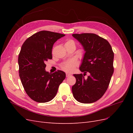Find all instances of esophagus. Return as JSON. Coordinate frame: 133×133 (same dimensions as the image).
I'll use <instances>...</instances> for the list:
<instances>
[{
	"mask_svg": "<svg viewBox=\"0 0 133 133\" xmlns=\"http://www.w3.org/2000/svg\"><path fill=\"white\" fill-rule=\"evenodd\" d=\"M71 75L70 74H69V73H66V77H68V76H71Z\"/></svg>",
	"mask_w": 133,
	"mask_h": 133,
	"instance_id": "obj_1",
	"label": "esophagus"
}]
</instances>
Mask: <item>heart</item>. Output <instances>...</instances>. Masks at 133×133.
Returning <instances> with one entry per match:
<instances>
[{"label":"heart","mask_w":133,"mask_h":133,"mask_svg":"<svg viewBox=\"0 0 133 133\" xmlns=\"http://www.w3.org/2000/svg\"><path fill=\"white\" fill-rule=\"evenodd\" d=\"M65 45H73L75 47V43L74 41L71 39L68 40L66 42ZM78 65V62L75 59H71L67 62L63 63L61 65V68L66 72L71 73L74 70L75 67Z\"/></svg>","instance_id":"obj_1"}]
</instances>
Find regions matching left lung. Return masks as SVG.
Listing matches in <instances>:
<instances>
[{"label":"left lung","instance_id":"8db88e82","mask_svg":"<svg viewBox=\"0 0 133 133\" xmlns=\"http://www.w3.org/2000/svg\"><path fill=\"white\" fill-rule=\"evenodd\" d=\"M82 44L85 53L80 70L84 74H74L76 83L72 87L74 98L82 103H92L107 91L114 72V52L106 39L93 33L73 34ZM87 72L90 75L85 79Z\"/></svg>","mask_w":133,"mask_h":133}]
</instances>
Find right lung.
<instances>
[{
	"label": "right lung",
	"mask_w": 133,
	"mask_h": 133,
	"mask_svg": "<svg viewBox=\"0 0 133 133\" xmlns=\"http://www.w3.org/2000/svg\"><path fill=\"white\" fill-rule=\"evenodd\" d=\"M65 35L42 30L28 38L23 43L18 57L19 73L26 93L34 101L46 103L57 94L65 73L45 71V62L52 59V48L58 39Z\"/></svg>",
	"instance_id": "obj_1"
}]
</instances>
